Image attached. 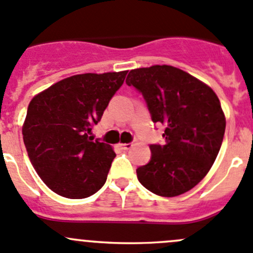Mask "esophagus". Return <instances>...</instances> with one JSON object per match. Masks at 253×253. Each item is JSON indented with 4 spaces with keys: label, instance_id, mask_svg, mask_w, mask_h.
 Listing matches in <instances>:
<instances>
[{
    "label": "esophagus",
    "instance_id": "esophagus-1",
    "mask_svg": "<svg viewBox=\"0 0 253 253\" xmlns=\"http://www.w3.org/2000/svg\"><path fill=\"white\" fill-rule=\"evenodd\" d=\"M132 146H133V144H132V143H120V147H121L122 149H125V151L129 149Z\"/></svg>",
    "mask_w": 253,
    "mask_h": 253
}]
</instances>
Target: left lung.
I'll list each match as a JSON object with an SVG mask.
<instances>
[{"label": "left lung", "mask_w": 253, "mask_h": 253, "mask_svg": "<svg viewBox=\"0 0 253 253\" xmlns=\"http://www.w3.org/2000/svg\"><path fill=\"white\" fill-rule=\"evenodd\" d=\"M126 83L142 92L152 121L166 127V144H151V161L137 169L139 183L164 198L189 192L210 170L224 139L226 119L219 97L171 65L133 69Z\"/></svg>", "instance_id": "8db88e82"}]
</instances>
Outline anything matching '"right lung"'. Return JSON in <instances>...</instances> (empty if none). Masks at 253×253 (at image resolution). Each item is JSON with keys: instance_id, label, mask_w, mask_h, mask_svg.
I'll use <instances>...</instances> for the list:
<instances>
[{"instance_id": "right-lung-1", "label": "right lung", "mask_w": 253, "mask_h": 253, "mask_svg": "<svg viewBox=\"0 0 253 253\" xmlns=\"http://www.w3.org/2000/svg\"><path fill=\"white\" fill-rule=\"evenodd\" d=\"M126 75L127 70L73 75L29 102L22 127L27 153L44 184L60 197L84 199L106 181L116 153L90 134Z\"/></svg>"}]
</instances>
